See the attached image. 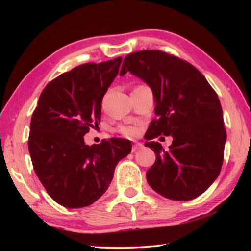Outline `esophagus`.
<instances>
[{
  "instance_id": "esophagus-1",
  "label": "esophagus",
  "mask_w": 251,
  "mask_h": 251,
  "mask_svg": "<svg viewBox=\"0 0 251 251\" xmlns=\"http://www.w3.org/2000/svg\"><path fill=\"white\" fill-rule=\"evenodd\" d=\"M143 147V145L141 143H135L134 145H133V147H131V151L133 152H135V151H139L141 150V148Z\"/></svg>"
}]
</instances>
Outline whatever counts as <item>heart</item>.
Listing matches in <instances>:
<instances>
[{
  "mask_svg": "<svg viewBox=\"0 0 251 251\" xmlns=\"http://www.w3.org/2000/svg\"><path fill=\"white\" fill-rule=\"evenodd\" d=\"M120 131L125 136H134L137 134V128L134 126H122L120 128Z\"/></svg>",
  "mask_w": 251,
  "mask_h": 251,
  "instance_id": "1",
  "label": "heart"
}]
</instances>
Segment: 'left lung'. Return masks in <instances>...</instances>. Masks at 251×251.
Returning a JSON list of instances; mask_svg holds the SVG:
<instances>
[{
  "mask_svg": "<svg viewBox=\"0 0 251 251\" xmlns=\"http://www.w3.org/2000/svg\"><path fill=\"white\" fill-rule=\"evenodd\" d=\"M127 72L154 95L157 120L145 134V146L156 152L148 185L173 201L201 196L217 179L227 139L217 94L196 67L161 50L128 54L120 75ZM159 134L173 137L167 151L152 141Z\"/></svg>",
  "mask_w": 251,
  "mask_h": 251,
  "instance_id": "8db88e82",
  "label": "left lung"
}]
</instances>
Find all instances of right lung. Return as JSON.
Listing matches in <instances>:
<instances>
[{"instance_id": "right-lung-1", "label": "right lung", "mask_w": 251, "mask_h": 251, "mask_svg": "<svg viewBox=\"0 0 251 251\" xmlns=\"http://www.w3.org/2000/svg\"><path fill=\"white\" fill-rule=\"evenodd\" d=\"M122 57L87 63L46 85L31 120L28 151L46 192L66 208L100 199L118 161L131 151L128 139L86 145L84 136L100 121L101 100L118 74Z\"/></svg>"}]
</instances>
